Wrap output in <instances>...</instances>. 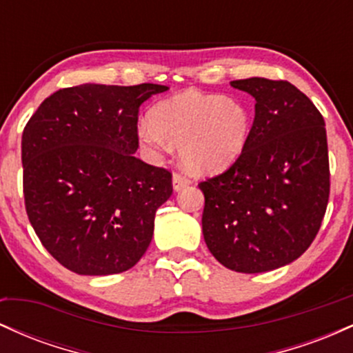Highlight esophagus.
I'll return each mask as SVG.
<instances>
[{"label":"esophagus","instance_id":"esophagus-1","mask_svg":"<svg viewBox=\"0 0 353 353\" xmlns=\"http://www.w3.org/2000/svg\"><path fill=\"white\" fill-rule=\"evenodd\" d=\"M190 184V179L189 177H185L184 174L181 172H174L172 176V188L176 192H179V190H182L184 188H188V185Z\"/></svg>","mask_w":353,"mask_h":353}]
</instances>
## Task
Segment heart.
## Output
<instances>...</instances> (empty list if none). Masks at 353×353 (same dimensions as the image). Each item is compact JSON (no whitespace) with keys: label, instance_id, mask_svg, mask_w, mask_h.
<instances>
[{"label":"heart","instance_id":"b5f03b06","mask_svg":"<svg viewBox=\"0 0 353 353\" xmlns=\"http://www.w3.org/2000/svg\"><path fill=\"white\" fill-rule=\"evenodd\" d=\"M252 114L239 99L184 91L159 101L139 124L137 139L149 152L179 145L181 163L194 174H217L239 159L249 141Z\"/></svg>","mask_w":353,"mask_h":353}]
</instances>
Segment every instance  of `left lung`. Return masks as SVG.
<instances>
[{
    "label": "left lung",
    "instance_id": "left-lung-1",
    "mask_svg": "<svg viewBox=\"0 0 353 353\" xmlns=\"http://www.w3.org/2000/svg\"><path fill=\"white\" fill-rule=\"evenodd\" d=\"M230 86L255 99L249 141L221 176L201 182L202 234L210 254L244 274L279 269L309 249L330 192L323 117L287 81L249 78Z\"/></svg>",
    "mask_w": 353,
    "mask_h": 353
}]
</instances>
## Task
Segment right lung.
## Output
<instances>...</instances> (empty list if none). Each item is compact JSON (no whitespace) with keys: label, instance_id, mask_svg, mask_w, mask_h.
<instances>
[{"label":"right lung","instance_id":"obj_1","mask_svg":"<svg viewBox=\"0 0 353 353\" xmlns=\"http://www.w3.org/2000/svg\"><path fill=\"white\" fill-rule=\"evenodd\" d=\"M161 84H79L46 98L21 139L26 212L44 249L79 275L134 267L172 176L134 152L137 112Z\"/></svg>","mask_w":353,"mask_h":353}]
</instances>
